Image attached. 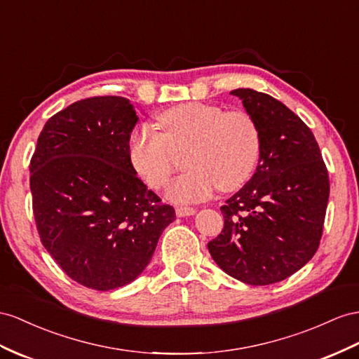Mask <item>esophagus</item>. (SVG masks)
I'll list each match as a JSON object with an SVG mask.
<instances>
[{"label":"esophagus","instance_id":"1","mask_svg":"<svg viewBox=\"0 0 359 359\" xmlns=\"http://www.w3.org/2000/svg\"><path fill=\"white\" fill-rule=\"evenodd\" d=\"M194 214H196L194 208H189V206H177L176 208V215L177 217H189V215H194Z\"/></svg>","mask_w":359,"mask_h":359}]
</instances>
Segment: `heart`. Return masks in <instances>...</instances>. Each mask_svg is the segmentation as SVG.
I'll use <instances>...</instances> for the list:
<instances>
[{
    "label": "heart",
    "instance_id": "1",
    "mask_svg": "<svg viewBox=\"0 0 359 359\" xmlns=\"http://www.w3.org/2000/svg\"><path fill=\"white\" fill-rule=\"evenodd\" d=\"M163 128L140 127L128 141L136 172L151 189L167 187L179 154H188L187 174L174 180L168 197L179 203L205 200L219 187L232 192L245 185L261 158L262 137L256 119L245 110L185 103L158 116Z\"/></svg>",
    "mask_w": 359,
    "mask_h": 359
}]
</instances>
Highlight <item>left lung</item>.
I'll return each instance as SVG.
<instances>
[{
	"label": "left lung",
	"instance_id": "8db88e82",
	"mask_svg": "<svg viewBox=\"0 0 359 359\" xmlns=\"http://www.w3.org/2000/svg\"><path fill=\"white\" fill-rule=\"evenodd\" d=\"M259 126L253 177L219 208L222 233L208 243L217 265L249 285L290 278L316 255L329 200L327 168L311 128L279 100L235 89Z\"/></svg>",
	"mask_w": 359,
	"mask_h": 359
}]
</instances>
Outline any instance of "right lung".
<instances>
[{"label": "right lung", "mask_w": 359, "mask_h": 359, "mask_svg": "<svg viewBox=\"0 0 359 359\" xmlns=\"http://www.w3.org/2000/svg\"><path fill=\"white\" fill-rule=\"evenodd\" d=\"M136 123L127 98L76 101L45 123L30 161L41 241L72 280L92 290L135 280L176 219L136 176L128 156Z\"/></svg>", "instance_id": "add662e5"}]
</instances>
